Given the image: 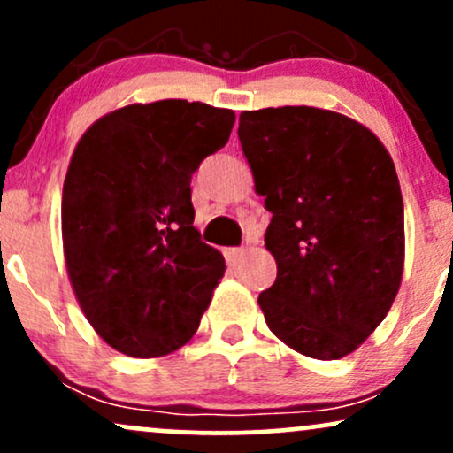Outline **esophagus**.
Returning a JSON list of instances; mask_svg holds the SVG:
<instances>
[{"label":"esophagus","instance_id":"1","mask_svg":"<svg viewBox=\"0 0 453 453\" xmlns=\"http://www.w3.org/2000/svg\"><path fill=\"white\" fill-rule=\"evenodd\" d=\"M223 256H226L227 264H236L238 259L244 256V249L242 247H230V249H226V251H223Z\"/></svg>","mask_w":453,"mask_h":453}]
</instances>
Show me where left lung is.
Returning a JSON list of instances; mask_svg holds the SVG:
<instances>
[{
	"mask_svg": "<svg viewBox=\"0 0 453 453\" xmlns=\"http://www.w3.org/2000/svg\"><path fill=\"white\" fill-rule=\"evenodd\" d=\"M238 138L273 212L277 280L257 298L268 327L315 360L349 356L403 280L404 209L388 149L362 123L313 106L244 111Z\"/></svg>",
	"mask_w": 453,
	"mask_h": 453,
	"instance_id": "left-lung-1",
	"label": "left lung"
}]
</instances>
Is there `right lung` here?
Masks as SVG:
<instances>
[{
    "mask_svg": "<svg viewBox=\"0 0 453 453\" xmlns=\"http://www.w3.org/2000/svg\"><path fill=\"white\" fill-rule=\"evenodd\" d=\"M234 121L202 102L129 104L78 140L61 196L65 268L112 349L159 357L196 334L226 259L200 241L189 183Z\"/></svg>",
    "mask_w": 453,
    "mask_h": 453,
    "instance_id": "add662e5",
    "label": "right lung"
}]
</instances>
